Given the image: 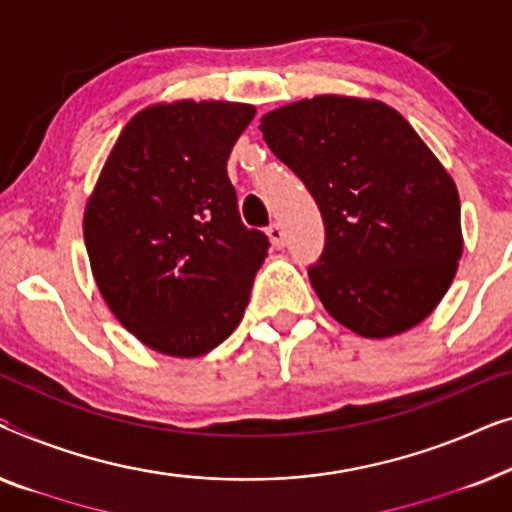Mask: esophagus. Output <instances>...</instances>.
<instances>
[{"label": "esophagus", "instance_id": "34e87169", "mask_svg": "<svg viewBox=\"0 0 512 512\" xmlns=\"http://www.w3.org/2000/svg\"><path fill=\"white\" fill-rule=\"evenodd\" d=\"M266 234H269V239H271V243L276 248H283L285 246V232H283V227L278 225V222H273V225H269V229H266Z\"/></svg>", "mask_w": 512, "mask_h": 512}]
</instances>
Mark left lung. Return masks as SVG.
Returning a JSON list of instances; mask_svg holds the SVG:
<instances>
[{
	"instance_id": "8db88e82",
	"label": "left lung",
	"mask_w": 512,
	"mask_h": 512,
	"mask_svg": "<svg viewBox=\"0 0 512 512\" xmlns=\"http://www.w3.org/2000/svg\"><path fill=\"white\" fill-rule=\"evenodd\" d=\"M259 129L320 208L325 248L308 278L331 318L366 338L427 318L462 257V211L408 120L383 102L322 95L266 113Z\"/></svg>"
}]
</instances>
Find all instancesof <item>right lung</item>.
I'll return each instance as SVG.
<instances>
[{
  "label": "right lung",
  "mask_w": 512,
  "mask_h": 512,
  "mask_svg": "<svg viewBox=\"0 0 512 512\" xmlns=\"http://www.w3.org/2000/svg\"><path fill=\"white\" fill-rule=\"evenodd\" d=\"M248 104L176 102L136 113L85 208L97 287L157 352L199 357L239 327L269 239L241 222L227 160Z\"/></svg>",
  "instance_id": "obj_1"
}]
</instances>
